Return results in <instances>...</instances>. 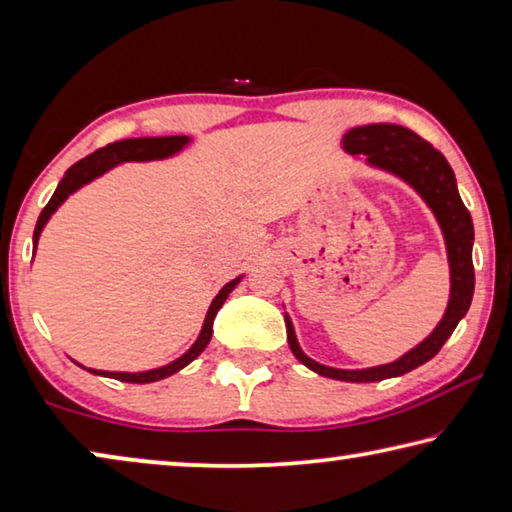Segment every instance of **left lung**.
Instances as JSON below:
<instances>
[{
    "label": "left lung",
    "mask_w": 512,
    "mask_h": 512,
    "mask_svg": "<svg viewBox=\"0 0 512 512\" xmlns=\"http://www.w3.org/2000/svg\"><path fill=\"white\" fill-rule=\"evenodd\" d=\"M342 143L346 152H351V155H364L371 166L389 170V173L398 175L416 188L418 195L434 211L438 224H441L447 245V261H450V303H447L441 324L434 328V333L425 342H420L416 348H411L409 353L391 364L373 366V369L362 371H344L310 360L301 351L292 321L285 315L292 353L310 371L342 382H378L387 378H398V375H405L418 369L420 364L432 360L447 342V337L454 333V328L459 326V321L465 317L474 294V227L470 211L465 209L459 188H456L454 170L447 164V159L441 152L423 137H418L416 132L393 123H371L362 125V128L348 130Z\"/></svg>",
    "instance_id": "left-lung-1"
}]
</instances>
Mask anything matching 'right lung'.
Here are the masks:
<instances>
[{
    "instance_id": "add662e5",
    "label": "right lung",
    "mask_w": 512,
    "mask_h": 512,
    "mask_svg": "<svg viewBox=\"0 0 512 512\" xmlns=\"http://www.w3.org/2000/svg\"><path fill=\"white\" fill-rule=\"evenodd\" d=\"M188 143V137H139V139H123V141H114V143H107L105 148H98L94 150L92 155H87L85 159L76 161L74 166H71L65 177L60 179V184L56 188V193L51 195V200L44 206L38 224H35V231H33V245L38 247V238L44 229V224L49 222V218L53 215V211L58 209V206L67 200V197L78 191L80 186L92 182L98 175H103L105 170L114 168L116 164H123V161H152V159H166L170 155H175V152L182 150ZM242 276L238 279L229 281L224 288L218 292V297L213 299L209 312H206V319H204V326L200 330V337L195 339V344L188 348V351L177 357L175 362H170L166 366H161V369H152V371H143V373H114V371H94V369H87L89 373H96V375H105V378H114V380H121V382H132V384H148V382H157V380H164L168 375L177 373L179 369H184L186 364H191L197 355H200L206 344L211 342V335H213V319L218 315V310L222 308V303L227 301L229 292L236 288L240 283ZM85 369V366H83Z\"/></svg>"
}]
</instances>
